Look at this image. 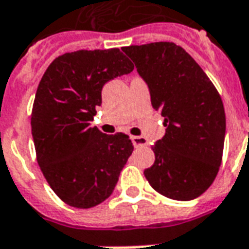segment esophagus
<instances>
[{"label": "esophagus", "instance_id": "34e87169", "mask_svg": "<svg viewBox=\"0 0 249 249\" xmlns=\"http://www.w3.org/2000/svg\"><path fill=\"white\" fill-rule=\"evenodd\" d=\"M132 142H133L134 148H140V146H146V145H148L146 139L140 137V136H133V137H132Z\"/></svg>", "mask_w": 249, "mask_h": 249}]
</instances>
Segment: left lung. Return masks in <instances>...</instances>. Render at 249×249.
I'll list each match as a JSON object with an SVG mask.
<instances>
[{
  "instance_id": "left-lung-1",
  "label": "left lung",
  "mask_w": 249,
  "mask_h": 249,
  "mask_svg": "<svg viewBox=\"0 0 249 249\" xmlns=\"http://www.w3.org/2000/svg\"><path fill=\"white\" fill-rule=\"evenodd\" d=\"M148 84L153 108L166 132L143 174L154 190L191 200L209 189L222 162L226 113L216 88L185 50L170 42L123 47Z\"/></svg>"
}]
</instances>
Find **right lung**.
Returning a JSON list of instances; mask_svg holds the SVG:
<instances>
[{
  "label": "right lung",
  "instance_id": "right-lung-1",
  "mask_svg": "<svg viewBox=\"0 0 249 249\" xmlns=\"http://www.w3.org/2000/svg\"><path fill=\"white\" fill-rule=\"evenodd\" d=\"M119 49L79 50L58 56L42 76L31 113L40 170L60 199L91 209L109 196L133 152L124 133L91 128L107 82L133 71Z\"/></svg>",
  "mask_w": 249,
  "mask_h": 249
}]
</instances>
